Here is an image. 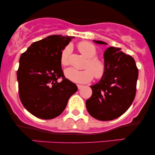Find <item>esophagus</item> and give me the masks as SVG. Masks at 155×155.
<instances>
[{
  "mask_svg": "<svg viewBox=\"0 0 155 155\" xmlns=\"http://www.w3.org/2000/svg\"><path fill=\"white\" fill-rule=\"evenodd\" d=\"M77 87L79 90H80V89H81L83 87V85H81V84H77Z\"/></svg>",
  "mask_w": 155,
  "mask_h": 155,
  "instance_id": "esophagus-1",
  "label": "esophagus"
}]
</instances>
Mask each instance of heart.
<instances>
[{
    "mask_svg": "<svg viewBox=\"0 0 155 155\" xmlns=\"http://www.w3.org/2000/svg\"><path fill=\"white\" fill-rule=\"evenodd\" d=\"M79 52L86 58L84 70L78 71L74 68H68L65 71V76L69 81L78 84H86L91 81L93 75L96 79H101L106 72V65L101 60L95 58L97 50L95 46L90 42H81L78 45ZM71 46H67L64 49L60 57V62L64 66L69 64V56L71 53Z\"/></svg>",
    "mask_w": 155,
    "mask_h": 155,
    "instance_id": "1",
    "label": "heart"
}]
</instances>
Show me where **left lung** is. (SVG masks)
Listing matches in <instances>:
<instances>
[{
  "label": "left lung",
  "mask_w": 155,
  "mask_h": 155,
  "mask_svg": "<svg viewBox=\"0 0 155 155\" xmlns=\"http://www.w3.org/2000/svg\"><path fill=\"white\" fill-rule=\"evenodd\" d=\"M93 41L98 44L107 43ZM106 72L92 85V95L86 101L87 109L94 118L108 121L118 118L128 109L136 96L138 70L130 55L120 48L108 47L104 51Z\"/></svg>",
  "instance_id": "1"
}]
</instances>
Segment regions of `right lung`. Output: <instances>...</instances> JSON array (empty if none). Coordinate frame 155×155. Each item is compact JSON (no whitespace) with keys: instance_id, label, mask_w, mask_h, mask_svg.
<instances>
[{"instance_id":"1","label":"right lung","mask_w":155,"mask_h":155,"mask_svg":"<svg viewBox=\"0 0 155 155\" xmlns=\"http://www.w3.org/2000/svg\"><path fill=\"white\" fill-rule=\"evenodd\" d=\"M74 36L53 35L33 43L21 54L17 71L19 95L24 107L42 120L63 113L77 86L65 79L60 57ZM62 78L63 80L58 81Z\"/></svg>"}]
</instances>
